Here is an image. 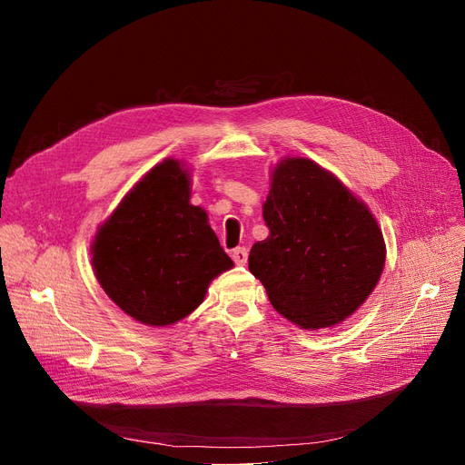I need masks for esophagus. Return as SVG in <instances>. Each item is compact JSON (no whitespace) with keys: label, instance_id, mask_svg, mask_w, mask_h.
I'll return each mask as SVG.
<instances>
[{"label":"esophagus","instance_id":"34e87169","mask_svg":"<svg viewBox=\"0 0 465 465\" xmlns=\"http://www.w3.org/2000/svg\"><path fill=\"white\" fill-rule=\"evenodd\" d=\"M232 258L237 265H245L247 258H249V251L245 247H237V249L232 251Z\"/></svg>","mask_w":465,"mask_h":465}]
</instances>
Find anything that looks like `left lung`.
I'll return each instance as SVG.
<instances>
[{"label":"left lung","instance_id":"8db88e82","mask_svg":"<svg viewBox=\"0 0 465 465\" xmlns=\"http://www.w3.org/2000/svg\"><path fill=\"white\" fill-rule=\"evenodd\" d=\"M262 214L270 235L249 270L277 312L303 330L331 328L371 296L386 260L377 218L331 171L302 156L272 169Z\"/></svg>","mask_w":465,"mask_h":465}]
</instances>
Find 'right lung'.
<instances>
[{"label":"right lung","instance_id":"right-lung-1","mask_svg":"<svg viewBox=\"0 0 465 465\" xmlns=\"http://www.w3.org/2000/svg\"><path fill=\"white\" fill-rule=\"evenodd\" d=\"M190 167L165 158L134 184L92 239V270L134 321L163 328L198 309L214 277L233 267L190 203Z\"/></svg>","mask_w":465,"mask_h":465}]
</instances>
